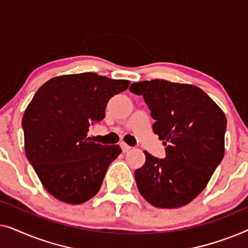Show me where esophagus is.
Listing matches in <instances>:
<instances>
[{
    "instance_id": "obj_1",
    "label": "esophagus",
    "mask_w": 248,
    "mask_h": 248,
    "mask_svg": "<svg viewBox=\"0 0 248 248\" xmlns=\"http://www.w3.org/2000/svg\"><path fill=\"white\" fill-rule=\"evenodd\" d=\"M121 148H122V150H123V152H127L128 150H131L130 145H127L125 142H121Z\"/></svg>"
}]
</instances>
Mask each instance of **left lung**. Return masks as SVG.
<instances>
[{"instance_id":"1","label":"left lung","mask_w":248,"mask_h":248,"mask_svg":"<svg viewBox=\"0 0 248 248\" xmlns=\"http://www.w3.org/2000/svg\"><path fill=\"white\" fill-rule=\"evenodd\" d=\"M155 121L152 130L166 147V158L144 151L134 176L140 194L155 208L176 209L205 188L225 155L227 118L218 105L192 84L151 80L133 83Z\"/></svg>"}]
</instances>
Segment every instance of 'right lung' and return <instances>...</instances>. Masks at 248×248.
Masks as SVG:
<instances>
[{"label":"right lung","instance_id":"right-lung-1","mask_svg":"<svg viewBox=\"0 0 248 248\" xmlns=\"http://www.w3.org/2000/svg\"><path fill=\"white\" fill-rule=\"evenodd\" d=\"M128 84L87 72L53 78L37 90L22 117L25 151L54 198L80 204L99 191L122 149L94 143L87 132L104 120L108 100Z\"/></svg>","mask_w":248,"mask_h":248}]
</instances>
